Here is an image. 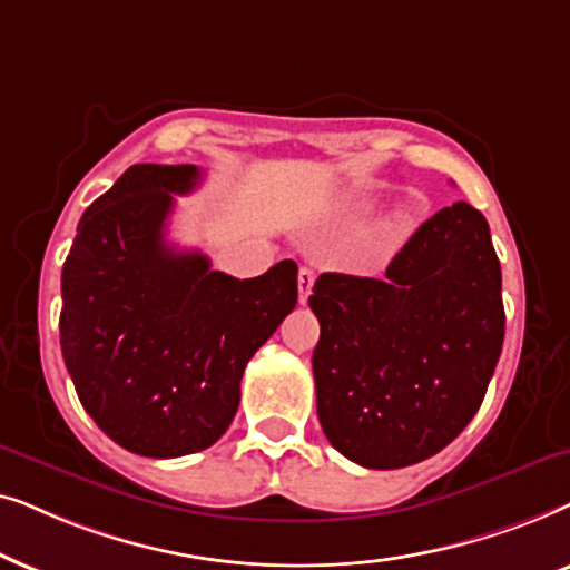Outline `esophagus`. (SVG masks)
<instances>
[{
    "mask_svg": "<svg viewBox=\"0 0 570 570\" xmlns=\"http://www.w3.org/2000/svg\"><path fill=\"white\" fill-rule=\"evenodd\" d=\"M313 284H315V271L313 268H299L297 286H299V302H302V305H305L309 292H313Z\"/></svg>",
    "mask_w": 570,
    "mask_h": 570,
    "instance_id": "esophagus-1",
    "label": "esophagus"
}]
</instances>
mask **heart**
<instances>
[{"label":"heart","instance_id":"obj_1","mask_svg":"<svg viewBox=\"0 0 570 570\" xmlns=\"http://www.w3.org/2000/svg\"><path fill=\"white\" fill-rule=\"evenodd\" d=\"M409 229H412V224H393V237H406V234H409Z\"/></svg>","mask_w":570,"mask_h":570}]
</instances>
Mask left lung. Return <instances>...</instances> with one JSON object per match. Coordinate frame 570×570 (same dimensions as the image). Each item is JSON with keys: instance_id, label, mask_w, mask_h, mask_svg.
Wrapping results in <instances>:
<instances>
[{"instance_id": "left-lung-1", "label": "left lung", "mask_w": 570, "mask_h": 570, "mask_svg": "<svg viewBox=\"0 0 570 570\" xmlns=\"http://www.w3.org/2000/svg\"><path fill=\"white\" fill-rule=\"evenodd\" d=\"M309 307L317 416L367 469L420 464L472 422L503 348L500 263L480 210H438L385 278L323 273Z\"/></svg>"}]
</instances>
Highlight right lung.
Returning a JSON list of instances; mask_svg holds the SVG:
<instances>
[{
    "instance_id": "1",
    "label": "right lung",
    "mask_w": 570,
    "mask_h": 570,
    "mask_svg": "<svg viewBox=\"0 0 570 570\" xmlns=\"http://www.w3.org/2000/svg\"><path fill=\"white\" fill-rule=\"evenodd\" d=\"M193 164H135L88 206L62 268L59 344L75 391L121 449L177 459L214 445L247 362L297 305V263L257 278L166 242Z\"/></svg>"
}]
</instances>
